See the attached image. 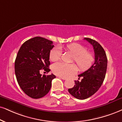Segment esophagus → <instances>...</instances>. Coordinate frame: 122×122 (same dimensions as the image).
<instances>
[{
  "instance_id": "34e87169",
  "label": "esophagus",
  "mask_w": 122,
  "mask_h": 122,
  "mask_svg": "<svg viewBox=\"0 0 122 122\" xmlns=\"http://www.w3.org/2000/svg\"><path fill=\"white\" fill-rule=\"evenodd\" d=\"M59 77L61 78V79L62 80H65L67 79V78L64 77H61V76H59Z\"/></svg>"
}]
</instances>
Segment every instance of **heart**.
<instances>
[{
    "mask_svg": "<svg viewBox=\"0 0 122 122\" xmlns=\"http://www.w3.org/2000/svg\"><path fill=\"white\" fill-rule=\"evenodd\" d=\"M64 49L74 55L73 61H75L81 71L88 70L94 61V55L93 52L87 51L85 46L77 43H72L66 45ZM61 51L59 48L55 47L50 52V59L52 61H58L61 58ZM54 73L62 77H68L77 71V67L75 64H66L58 62L52 66Z\"/></svg>",
    "mask_w": 122,
    "mask_h": 122,
    "instance_id": "b5f03b06",
    "label": "heart"
}]
</instances>
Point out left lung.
Listing matches in <instances>:
<instances>
[{
	"mask_svg": "<svg viewBox=\"0 0 122 122\" xmlns=\"http://www.w3.org/2000/svg\"><path fill=\"white\" fill-rule=\"evenodd\" d=\"M84 40L93 46L95 61L91 68L78 75L79 80L80 77L82 79L75 80L74 86L68 89L69 93L79 100H85L97 92L104 81L107 66L106 52L101 45L92 39L85 38Z\"/></svg>",
	"mask_w": 122,
	"mask_h": 122,
	"instance_id": "obj_1",
	"label": "left lung"
}]
</instances>
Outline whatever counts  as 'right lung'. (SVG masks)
Masks as SVG:
<instances>
[{
    "label": "right lung",
    "instance_id": "right-lung-1",
    "mask_svg": "<svg viewBox=\"0 0 122 122\" xmlns=\"http://www.w3.org/2000/svg\"><path fill=\"white\" fill-rule=\"evenodd\" d=\"M51 41L36 37L25 41L20 48L15 62V71L20 87L34 99L44 97L51 87L53 74L42 76V69L49 72L50 52L54 47Z\"/></svg>",
    "mask_w": 122,
    "mask_h": 122
}]
</instances>
